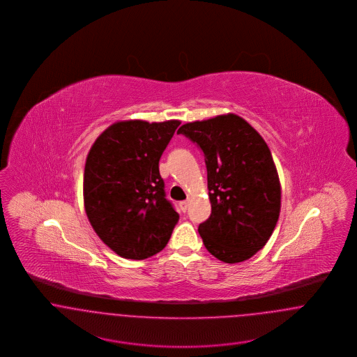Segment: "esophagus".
<instances>
[{
    "label": "esophagus",
    "mask_w": 357,
    "mask_h": 357,
    "mask_svg": "<svg viewBox=\"0 0 357 357\" xmlns=\"http://www.w3.org/2000/svg\"><path fill=\"white\" fill-rule=\"evenodd\" d=\"M188 204H190L188 201H183V202H181V204H179V207H181V210H182L183 213H186L187 207H188Z\"/></svg>",
    "instance_id": "1"
}]
</instances>
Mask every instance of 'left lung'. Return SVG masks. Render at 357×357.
<instances>
[{
	"label": "left lung",
	"mask_w": 357,
	"mask_h": 357,
	"mask_svg": "<svg viewBox=\"0 0 357 357\" xmlns=\"http://www.w3.org/2000/svg\"><path fill=\"white\" fill-rule=\"evenodd\" d=\"M204 153L211 215L198 231L206 249L226 264L261 250L277 225L281 185L272 153L255 128L236 114L183 124Z\"/></svg>",
	"instance_id": "8db88e82"
}]
</instances>
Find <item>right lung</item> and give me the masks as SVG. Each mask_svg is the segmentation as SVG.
<instances>
[{
  "label": "right lung",
  "instance_id": "right-lung-1",
  "mask_svg": "<svg viewBox=\"0 0 357 357\" xmlns=\"http://www.w3.org/2000/svg\"><path fill=\"white\" fill-rule=\"evenodd\" d=\"M179 124L116 121L88 153L85 213L95 233L123 258L144 259L163 250L179 220L159 174V159Z\"/></svg>",
  "mask_w": 357,
  "mask_h": 357
}]
</instances>
